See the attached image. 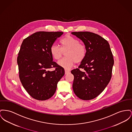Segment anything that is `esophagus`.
Instances as JSON below:
<instances>
[{
  "mask_svg": "<svg viewBox=\"0 0 132 132\" xmlns=\"http://www.w3.org/2000/svg\"><path fill=\"white\" fill-rule=\"evenodd\" d=\"M69 72H70V71H68V70H65V74H68Z\"/></svg>",
  "mask_w": 132,
  "mask_h": 132,
  "instance_id": "1",
  "label": "esophagus"
}]
</instances>
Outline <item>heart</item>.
<instances>
[{"label":"heart","instance_id":"obj_1","mask_svg":"<svg viewBox=\"0 0 132 132\" xmlns=\"http://www.w3.org/2000/svg\"><path fill=\"white\" fill-rule=\"evenodd\" d=\"M60 48L52 45L50 52L52 57L59 60L65 53V58L58 62V65L66 70L72 68L75 63H80L85 59L86 49L85 45L79 42L77 38L70 35H66L60 41Z\"/></svg>","mask_w":132,"mask_h":132}]
</instances>
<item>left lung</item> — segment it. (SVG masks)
I'll return each mask as SVG.
<instances>
[{"mask_svg":"<svg viewBox=\"0 0 132 132\" xmlns=\"http://www.w3.org/2000/svg\"><path fill=\"white\" fill-rule=\"evenodd\" d=\"M71 33L83 42L86 49L84 60L78 68L71 71L74 77L73 89L80 99L91 100L104 91L111 80L113 54L108 41L101 36L88 31Z\"/></svg>","mask_w":132,"mask_h":132,"instance_id":"left-lung-1","label":"left lung"}]
</instances>
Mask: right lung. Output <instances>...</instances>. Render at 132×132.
I'll list each match as a JSON object with an SVG mask.
<instances>
[{
	"instance_id": "1",
	"label": "right lung",
	"mask_w": 132,
	"mask_h": 132,
	"mask_svg": "<svg viewBox=\"0 0 132 132\" xmlns=\"http://www.w3.org/2000/svg\"><path fill=\"white\" fill-rule=\"evenodd\" d=\"M63 32L39 31L24 39L17 64L19 78L32 98L44 101L55 93L58 82L64 76V68L53 61L50 48ZM55 68L52 71L48 69Z\"/></svg>"
}]
</instances>
